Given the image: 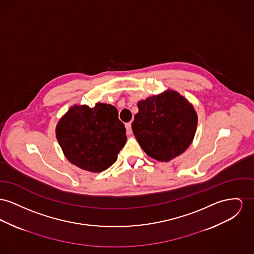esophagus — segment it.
<instances>
[{"instance_id": "esophagus-1", "label": "esophagus", "mask_w": 254, "mask_h": 254, "mask_svg": "<svg viewBox=\"0 0 254 254\" xmlns=\"http://www.w3.org/2000/svg\"><path fill=\"white\" fill-rule=\"evenodd\" d=\"M126 127V131H127V135H131L132 134V124L131 122H128L125 124Z\"/></svg>"}]
</instances>
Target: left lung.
Here are the masks:
<instances>
[{
	"label": "left lung",
	"instance_id": "8db88e82",
	"mask_svg": "<svg viewBox=\"0 0 254 254\" xmlns=\"http://www.w3.org/2000/svg\"><path fill=\"white\" fill-rule=\"evenodd\" d=\"M137 108L132 129L149 157L169 162L186 151L196 132L197 114L184 96L168 89L137 102Z\"/></svg>",
	"mask_w": 254,
	"mask_h": 254
}]
</instances>
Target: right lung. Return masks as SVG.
<instances>
[{
    "instance_id": "1",
    "label": "right lung",
    "mask_w": 254,
    "mask_h": 254,
    "mask_svg": "<svg viewBox=\"0 0 254 254\" xmlns=\"http://www.w3.org/2000/svg\"><path fill=\"white\" fill-rule=\"evenodd\" d=\"M56 136L68 161L80 169L101 172L118 160L127 136L119 112L110 104L74 105L59 120Z\"/></svg>"
}]
</instances>
